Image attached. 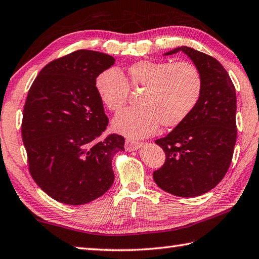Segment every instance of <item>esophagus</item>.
Wrapping results in <instances>:
<instances>
[{
    "label": "esophagus",
    "instance_id": "obj_1",
    "mask_svg": "<svg viewBox=\"0 0 259 259\" xmlns=\"http://www.w3.org/2000/svg\"><path fill=\"white\" fill-rule=\"evenodd\" d=\"M141 143H136V141H131V140H125V144H124V148L126 151H134L139 149L141 147Z\"/></svg>",
    "mask_w": 259,
    "mask_h": 259
}]
</instances>
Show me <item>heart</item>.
<instances>
[{
  "instance_id": "1",
  "label": "heart",
  "mask_w": 259,
  "mask_h": 259,
  "mask_svg": "<svg viewBox=\"0 0 259 259\" xmlns=\"http://www.w3.org/2000/svg\"><path fill=\"white\" fill-rule=\"evenodd\" d=\"M95 91L109 111H119L129 96V88L144 89L139 108L121 111L113 119L116 133L129 138H145L161 124L174 128L189 116L199 103L203 79L199 68L190 62L140 60L129 65L122 75L108 68L95 78Z\"/></svg>"
}]
</instances>
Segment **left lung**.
Here are the masks:
<instances>
[{
    "instance_id": "1",
    "label": "left lung",
    "mask_w": 259,
    "mask_h": 259,
    "mask_svg": "<svg viewBox=\"0 0 259 259\" xmlns=\"http://www.w3.org/2000/svg\"><path fill=\"white\" fill-rule=\"evenodd\" d=\"M180 52L199 68L203 90L193 112L155 141L166 159L153 177L167 193L193 197L211 191L229 169L237 140V100L229 74L215 58L186 46L165 55Z\"/></svg>"
}]
</instances>
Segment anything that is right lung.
I'll return each mask as SVG.
<instances>
[{
    "label": "right lung",
    "mask_w": 259,
    "mask_h": 259,
    "mask_svg": "<svg viewBox=\"0 0 259 259\" xmlns=\"http://www.w3.org/2000/svg\"><path fill=\"white\" fill-rule=\"evenodd\" d=\"M112 56L77 50L40 70L23 108L22 140L29 170L45 193L69 205L89 203L113 184L112 158L124 138L109 135L95 78Z\"/></svg>",
    "instance_id": "right-lung-1"
}]
</instances>
